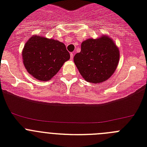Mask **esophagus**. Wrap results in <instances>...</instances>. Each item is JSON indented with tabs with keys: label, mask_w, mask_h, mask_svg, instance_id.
<instances>
[{
	"label": "esophagus",
	"mask_w": 147,
	"mask_h": 147,
	"mask_svg": "<svg viewBox=\"0 0 147 147\" xmlns=\"http://www.w3.org/2000/svg\"><path fill=\"white\" fill-rule=\"evenodd\" d=\"M70 56H71V59L73 60V59H74V54H73V53H71V54H70Z\"/></svg>",
	"instance_id": "obj_1"
}]
</instances>
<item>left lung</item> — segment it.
<instances>
[{
  "mask_svg": "<svg viewBox=\"0 0 147 147\" xmlns=\"http://www.w3.org/2000/svg\"><path fill=\"white\" fill-rule=\"evenodd\" d=\"M119 57V48L113 40L103 35L82 42L81 51L76 54L74 61L85 81L96 84L106 81L113 74Z\"/></svg>",
  "mask_w": 147,
  "mask_h": 147,
  "instance_id": "8db88e82",
  "label": "left lung"
}]
</instances>
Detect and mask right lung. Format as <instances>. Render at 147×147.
Here are the masks:
<instances>
[{
  "mask_svg": "<svg viewBox=\"0 0 147 147\" xmlns=\"http://www.w3.org/2000/svg\"><path fill=\"white\" fill-rule=\"evenodd\" d=\"M22 56L26 71L40 81L51 80L70 59V54L64 43L37 35L27 41Z\"/></svg>",
  "mask_w": 147,
  "mask_h": 147,
  "instance_id": "1",
  "label": "right lung"
}]
</instances>
